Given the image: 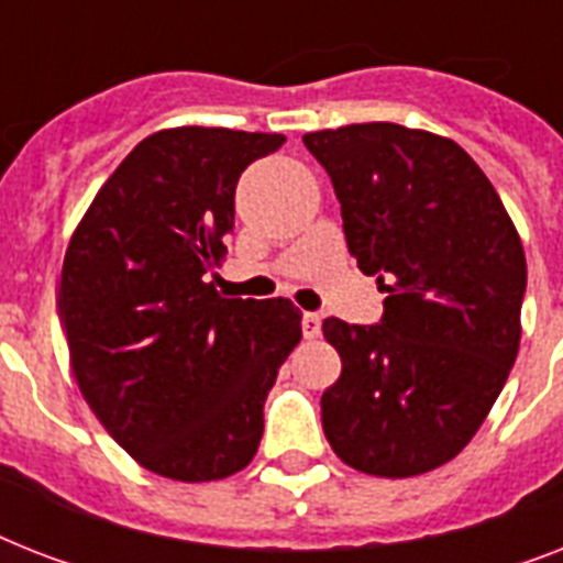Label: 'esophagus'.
Wrapping results in <instances>:
<instances>
[{
	"mask_svg": "<svg viewBox=\"0 0 563 563\" xmlns=\"http://www.w3.org/2000/svg\"><path fill=\"white\" fill-rule=\"evenodd\" d=\"M300 327H303V339H318V335H321V316H316V312H303Z\"/></svg>",
	"mask_w": 563,
	"mask_h": 563,
	"instance_id": "34e87169",
	"label": "esophagus"
}]
</instances>
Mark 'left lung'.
<instances>
[{
	"instance_id": "left-lung-1",
	"label": "left lung",
	"mask_w": 563,
	"mask_h": 563,
	"mask_svg": "<svg viewBox=\"0 0 563 563\" xmlns=\"http://www.w3.org/2000/svg\"><path fill=\"white\" fill-rule=\"evenodd\" d=\"M333 180L362 274L388 291L383 321L327 318L342 376L321 394L333 453L406 479L462 453L520 347L526 254L515 221L462 145L394 122L303 134Z\"/></svg>"
}]
</instances>
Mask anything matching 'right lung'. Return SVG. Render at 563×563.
I'll use <instances>...</instances> for the list:
<instances>
[{"instance_id": "add662e5", "label": "right lung", "mask_w": 563, "mask_h": 563, "mask_svg": "<svg viewBox=\"0 0 563 563\" xmlns=\"http://www.w3.org/2000/svg\"><path fill=\"white\" fill-rule=\"evenodd\" d=\"M283 134L166 128L145 136L78 221L57 309L75 383L145 471L212 482L251 464L263 406L300 342L286 298H221L239 175Z\"/></svg>"}]
</instances>
